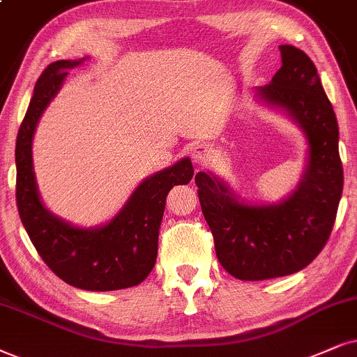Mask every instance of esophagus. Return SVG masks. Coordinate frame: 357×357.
<instances>
[{"instance_id": "esophagus-1", "label": "esophagus", "mask_w": 357, "mask_h": 357, "mask_svg": "<svg viewBox=\"0 0 357 357\" xmlns=\"http://www.w3.org/2000/svg\"><path fill=\"white\" fill-rule=\"evenodd\" d=\"M212 155H214V150L209 145H204V143H197V145L189 148V156H191L192 163L197 166H204L209 163Z\"/></svg>"}]
</instances>
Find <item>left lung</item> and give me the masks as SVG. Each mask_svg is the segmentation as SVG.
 I'll return each mask as SVG.
<instances>
[{"instance_id": "1", "label": "left lung", "mask_w": 357, "mask_h": 357, "mask_svg": "<svg viewBox=\"0 0 357 357\" xmlns=\"http://www.w3.org/2000/svg\"><path fill=\"white\" fill-rule=\"evenodd\" d=\"M280 52L282 67L272 82L257 89V97L305 133L306 165L296 188L277 204H252L212 173L199 171L194 178L220 265L250 282L296 273L317 259L342 194L340 130L317 67L288 44Z\"/></svg>"}]
</instances>
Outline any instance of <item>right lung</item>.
I'll list each match as a JSON object with an SVG mask.
<instances>
[{
  "label": "right lung",
  "instance_id": "1",
  "mask_svg": "<svg viewBox=\"0 0 357 357\" xmlns=\"http://www.w3.org/2000/svg\"><path fill=\"white\" fill-rule=\"evenodd\" d=\"M56 61L36 82L33 98L16 138V202L21 222L46 265L66 283L90 291L138 285L155 267L158 236L166 196L192 179L194 168L183 158L148 176L114 219L96 227H79L54 214L40 201L33 166V138L44 110L74 69L87 61Z\"/></svg>",
  "mask_w": 357,
  "mask_h": 357
}]
</instances>
